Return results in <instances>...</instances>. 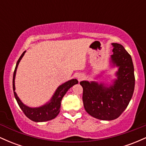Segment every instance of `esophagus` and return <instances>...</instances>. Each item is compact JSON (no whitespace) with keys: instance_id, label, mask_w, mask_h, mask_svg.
Returning a JSON list of instances; mask_svg holds the SVG:
<instances>
[{"instance_id":"obj_1","label":"esophagus","mask_w":146,"mask_h":146,"mask_svg":"<svg viewBox=\"0 0 146 146\" xmlns=\"http://www.w3.org/2000/svg\"><path fill=\"white\" fill-rule=\"evenodd\" d=\"M83 79H84V76L82 75H80L78 76V80H79V81H81V80H83Z\"/></svg>"}]
</instances>
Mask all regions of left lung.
<instances>
[{
	"label": "left lung",
	"mask_w": 146,
	"mask_h": 146,
	"mask_svg": "<svg viewBox=\"0 0 146 146\" xmlns=\"http://www.w3.org/2000/svg\"><path fill=\"white\" fill-rule=\"evenodd\" d=\"M111 62L118 67L113 85L106 86L96 82L82 81V100L86 111L95 118L113 120L124 111L135 89V78L132 58L121 44L112 43Z\"/></svg>",
	"instance_id": "8db88e82"
}]
</instances>
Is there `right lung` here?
I'll return each mask as SVG.
<instances>
[{
    "label": "right lung",
    "mask_w": 146,
    "mask_h": 146,
    "mask_svg": "<svg viewBox=\"0 0 146 146\" xmlns=\"http://www.w3.org/2000/svg\"><path fill=\"white\" fill-rule=\"evenodd\" d=\"M25 52L26 51L23 52V54L18 59L14 72V75H13V90H14L15 98L18 102V104L19 105L20 108H21L25 115L29 119L36 122L49 121V120L53 119L55 117H56L57 115L59 114L60 111V106H61L62 99L63 98L64 95L66 94L68 90L73 85L78 84V81L76 79H73V80H69V81L60 85L57 88L50 102H48L46 104L40 107H38V108H30V107L27 106L21 101V100L15 92V76H16V70H17L18 64L25 55Z\"/></svg>",
    "instance_id": "right-lung-1"
}]
</instances>
